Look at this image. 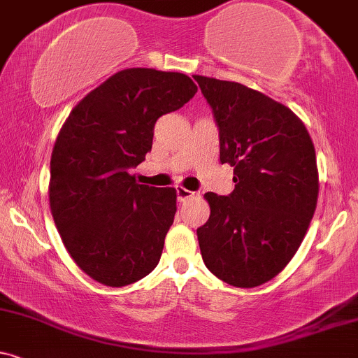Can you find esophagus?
I'll use <instances>...</instances> for the list:
<instances>
[{"mask_svg":"<svg viewBox=\"0 0 358 358\" xmlns=\"http://www.w3.org/2000/svg\"><path fill=\"white\" fill-rule=\"evenodd\" d=\"M176 194H178V201H180V203H184V201L187 199H192L196 194L192 191H189V189H184L182 186H178L176 187Z\"/></svg>","mask_w":358,"mask_h":358,"instance_id":"34e87169","label":"esophagus"}]
</instances>
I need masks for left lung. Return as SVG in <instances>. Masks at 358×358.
<instances>
[{"mask_svg":"<svg viewBox=\"0 0 358 358\" xmlns=\"http://www.w3.org/2000/svg\"><path fill=\"white\" fill-rule=\"evenodd\" d=\"M220 129V159L234 167L229 196L206 192L209 220L197 228L214 276L238 288L275 278L303 241L318 199V169L298 117L241 83L194 75Z\"/></svg>","mask_w":358,"mask_h":358,"instance_id":"1","label":"left lung"}]
</instances>
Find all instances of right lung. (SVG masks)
Returning <instances> with one entry per match:
<instances>
[{"label": "right lung", "mask_w": 358, "mask_h": 358, "mask_svg": "<svg viewBox=\"0 0 358 358\" xmlns=\"http://www.w3.org/2000/svg\"><path fill=\"white\" fill-rule=\"evenodd\" d=\"M178 71H117L70 112L50 161V209L71 259L90 278L125 287L161 259L174 187L137 184L130 169L152 149L154 125L194 96Z\"/></svg>", "instance_id": "add662e5"}]
</instances>
